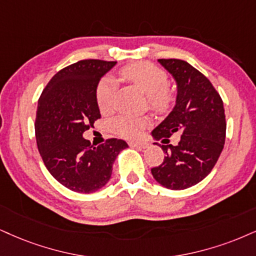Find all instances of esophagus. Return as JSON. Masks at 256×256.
Listing matches in <instances>:
<instances>
[{
	"mask_svg": "<svg viewBox=\"0 0 256 256\" xmlns=\"http://www.w3.org/2000/svg\"><path fill=\"white\" fill-rule=\"evenodd\" d=\"M129 146L138 148V150H144V148H147L148 144L144 142V141H130V142H129Z\"/></svg>",
	"mask_w": 256,
	"mask_h": 256,
	"instance_id": "34e87169",
	"label": "esophagus"
}]
</instances>
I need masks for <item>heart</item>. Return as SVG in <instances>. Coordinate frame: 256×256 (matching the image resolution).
<instances>
[{
  "instance_id": "1",
  "label": "heart",
  "mask_w": 256,
  "mask_h": 256,
  "mask_svg": "<svg viewBox=\"0 0 256 256\" xmlns=\"http://www.w3.org/2000/svg\"><path fill=\"white\" fill-rule=\"evenodd\" d=\"M122 80L130 82L147 94L150 106L156 112H166L174 102V94L167 86L168 76L166 71L150 62H138L126 65L118 71ZM115 82L110 78L100 80L96 89V102L102 112H109L115 100ZM147 127V120L135 116L121 115L112 123V132L124 138L140 136Z\"/></svg>"
}]
</instances>
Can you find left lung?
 I'll use <instances>...</instances> for the list:
<instances>
[{"label":"left lung","mask_w":256,"mask_h":256,"mask_svg":"<svg viewBox=\"0 0 256 256\" xmlns=\"http://www.w3.org/2000/svg\"><path fill=\"white\" fill-rule=\"evenodd\" d=\"M178 85L176 103L153 130V136L170 144L182 133L176 146L162 144L165 159L153 167L154 179L171 190L198 184L216 165L226 141V115L220 94L205 76L180 59H159Z\"/></svg>","instance_id":"1"}]
</instances>
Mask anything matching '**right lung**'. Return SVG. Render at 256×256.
Returning <instances> with one entry per match:
<instances>
[{"instance_id":"add662e5","label":"right lung","mask_w":256,"mask_h":256,"mask_svg":"<svg viewBox=\"0 0 256 256\" xmlns=\"http://www.w3.org/2000/svg\"><path fill=\"white\" fill-rule=\"evenodd\" d=\"M116 62L85 59L62 68L40 94L36 118L38 150L46 168L65 188L91 194L108 182L112 164L128 147L106 138L94 147L83 133L100 118L96 89Z\"/></svg>"}]
</instances>
